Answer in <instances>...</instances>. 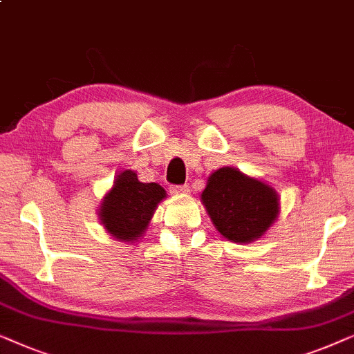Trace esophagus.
<instances>
[{
	"instance_id": "34e87169",
	"label": "esophagus",
	"mask_w": 354,
	"mask_h": 354,
	"mask_svg": "<svg viewBox=\"0 0 354 354\" xmlns=\"http://www.w3.org/2000/svg\"><path fill=\"white\" fill-rule=\"evenodd\" d=\"M191 192L187 184H175V186H170V194L173 196H184V194Z\"/></svg>"
}]
</instances>
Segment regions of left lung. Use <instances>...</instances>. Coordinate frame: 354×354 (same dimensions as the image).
<instances>
[{
    "mask_svg": "<svg viewBox=\"0 0 354 354\" xmlns=\"http://www.w3.org/2000/svg\"><path fill=\"white\" fill-rule=\"evenodd\" d=\"M202 202L215 227L232 242L247 243L263 236L279 212L274 189L229 167L212 173Z\"/></svg>",
    "mask_w": 354,
    "mask_h": 354,
    "instance_id": "8db88e82",
    "label": "left lung"
}]
</instances>
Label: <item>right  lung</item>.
Listing matches in <instances>:
<instances>
[{
    "instance_id": "right-lung-1",
    "label": "right lung",
    "mask_w": 354,
    "mask_h": 354,
    "mask_svg": "<svg viewBox=\"0 0 354 354\" xmlns=\"http://www.w3.org/2000/svg\"><path fill=\"white\" fill-rule=\"evenodd\" d=\"M165 189L157 183H141L136 173L125 170L117 176L101 205V221L109 234L120 241H136L151 221Z\"/></svg>"
}]
</instances>
